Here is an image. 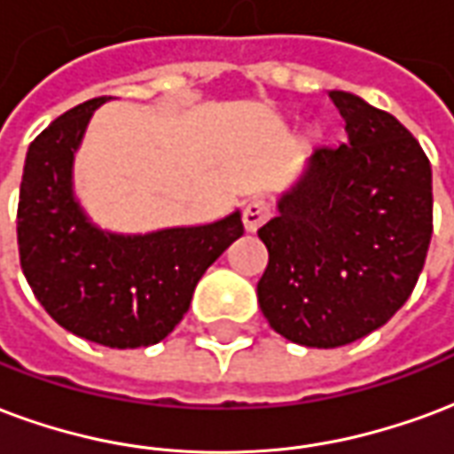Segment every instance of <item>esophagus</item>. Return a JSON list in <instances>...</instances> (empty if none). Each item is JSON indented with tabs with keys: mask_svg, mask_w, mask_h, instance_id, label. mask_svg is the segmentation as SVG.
I'll return each instance as SVG.
<instances>
[{
	"mask_svg": "<svg viewBox=\"0 0 454 454\" xmlns=\"http://www.w3.org/2000/svg\"><path fill=\"white\" fill-rule=\"evenodd\" d=\"M270 213H273V205L268 203L266 198H254V200H249V203L244 205V213H241V220H244L247 231L259 230L261 224L270 217Z\"/></svg>",
	"mask_w": 454,
	"mask_h": 454,
	"instance_id": "34e87169",
	"label": "esophagus"
}]
</instances>
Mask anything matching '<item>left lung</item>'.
Segmentation results:
<instances>
[{"mask_svg":"<svg viewBox=\"0 0 454 454\" xmlns=\"http://www.w3.org/2000/svg\"><path fill=\"white\" fill-rule=\"evenodd\" d=\"M348 140L314 150L302 181L259 230L256 287L270 329L307 348L363 339L396 314L433 234L431 161L395 115L332 91Z\"/></svg>","mask_w":454,"mask_h":454,"instance_id":"obj_1","label":"left lung"}]
</instances>
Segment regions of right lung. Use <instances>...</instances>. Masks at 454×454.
Wrapping results in <instances>:
<instances>
[{
    "label": "right lung",
    "instance_id": "add662e5",
    "mask_svg": "<svg viewBox=\"0 0 454 454\" xmlns=\"http://www.w3.org/2000/svg\"><path fill=\"white\" fill-rule=\"evenodd\" d=\"M104 101L74 106L31 142L16 213L19 259L33 295L62 329L111 348H140L174 332L198 280L244 224L231 213L135 237L96 230L72 195V159Z\"/></svg>",
    "mask_w": 454,
    "mask_h": 454
}]
</instances>
